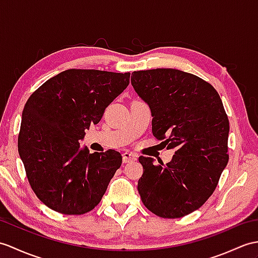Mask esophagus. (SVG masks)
<instances>
[{
  "instance_id": "1",
  "label": "esophagus",
  "mask_w": 258,
  "mask_h": 258,
  "mask_svg": "<svg viewBox=\"0 0 258 258\" xmlns=\"http://www.w3.org/2000/svg\"><path fill=\"white\" fill-rule=\"evenodd\" d=\"M123 163H130V161H134L136 160V156L133 153H130V152H125L123 155Z\"/></svg>"
}]
</instances>
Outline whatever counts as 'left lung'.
<instances>
[{
  "mask_svg": "<svg viewBox=\"0 0 258 258\" xmlns=\"http://www.w3.org/2000/svg\"><path fill=\"white\" fill-rule=\"evenodd\" d=\"M132 75V86L151 107L153 135L176 151L166 165L140 157L141 199L160 218H182L217 188L229 161V118L217 90L192 74L157 68Z\"/></svg>",
  "mask_w": 258,
  "mask_h": 258,
  "instance_id": "8db88e82",
  "label": "left lung"
}]
</instances>
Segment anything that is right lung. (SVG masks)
Returning <instances> with one entry per match:
<instances>
[{
  "label": "right lung",
  "instance_id": "1",
  "mask_svg": "<svg viewBox=\"0 0 258 258\" xmlns=\"http://www.w3.org/2000/svg\"><path fill=\"white\" fill-rule=\"evenodd\" d=\"M130 73L68 69L43 83L22 114L19 153L35 195L51 210L85 214L99 205L122 156L90 154L79 141L126 89Z\"/></svg>",
  "mask_w": 258,
  "mask_h": 258
}]
</instances>
